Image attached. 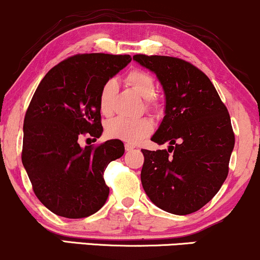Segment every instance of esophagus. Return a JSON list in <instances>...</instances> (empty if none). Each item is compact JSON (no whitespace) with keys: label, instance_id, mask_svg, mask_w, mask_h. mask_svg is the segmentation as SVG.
Segmentation results:
<instances>
[{"label":"esophagus","instance_id":"34e87169","mask_svg":"<svg viewBox=\"0 0 260 260\" xmlns=\"http://www.w3.org/2000/svg\"><path fill=\"white\" fill-rule=\"evenodd\" d=\"M124 148H126V151H131V150H133L136 147H134L133 144H131V143H126V144H124Z\"/></svg>","mask_w":260,"mask_h":260}]
</instances>
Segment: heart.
Returning <instances> with one entry per match:
<instances>
[{"label":"heart","mask_w":260,"mask_h":260,"mask_svg":"<svg viewBox=\"0 0 260 260\" xmlns=\"http://www.w3.org/2000/svg\"><path fill=\"white\" fill-rule=\"evenodd\" d=\"M126 83L132 90L147 101V107L154 106L155 82L150 74L140 70L131 71L126 77ZM116 82L107 80L101 88L99 94V110L104 116H110L112 112L113 95L116 91ZM153 131V123L148 118L142 117L137 120L115 118L106 126V134L110 138L120 139L128 143H138L139 140L149 136Z\"/></svg>","instance_id":"heart-1"}]
</instances>
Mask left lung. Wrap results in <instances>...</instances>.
<instances>
[{
  "mask_svg": "<svg viewBox=\"0 0 260 260\" xmlns=\"http://www.w3.org/2000/svg\"><path fill=\"white\" fill-rule=\"evenodd\" d=\"M165 94V116L151 140L168 150L143 149L140 181L157 208L187 215L219 192L229 174L235 134L226 106L202 71L169 56L136 55Z\"/></svg>",
  "mask_w": 260,
  "mask_h": 260,
  "instance_id": "left-lung-1",
  "label": "left lung"
}]
</instances>
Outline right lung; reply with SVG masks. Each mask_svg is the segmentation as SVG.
Segmentation results:
<instances>
[{
    "label": "right lung",
    "instance_id": "right-lung-1",
    "mask_svg": "<svg viewBox=\"0 0 260 260\" xmlns=\"http://www.w3.org/2000/svg\"><path fill=\"white\" fill-rule=\"evenodd\" d=\"M131 61L129 55H76L51 68L35 90L23 126L22 161L35 196L56 215L86 217L107 201L104 171L123 155V143L83 148L78 138L101 136L100 90Z\"/></svg>",
    "mask_w": 260,
    "mask_h": 260
}]
</instances>
